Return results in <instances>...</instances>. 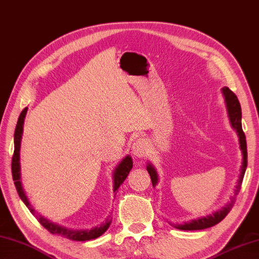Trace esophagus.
<instances>
[{
  "instance_id": "esophagus-1",
  "label": "esophagus",
  "mask_w": 259,
  "mask_h": 259,
  "mask_svg": "<svg viewBox=\"0 0 259 259\" xmlns=\"http://www.w3.org/2000/svg\"><path fill=\"white\" fill-rule=\"evenodd\" d=\"M133 151L134 155L138 158H144L147 155H148L149 151V145L147 143L145 138H138L135 140L133 144Z\"/></svg>"
}]
</instances>
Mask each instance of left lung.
<instances>
[{
    "label": "left lung",
    "instance_id": "left-lung-1",
    "mask_svg": "<svg viewBox=\"0 0 259 259\" xmlns=\"http://www.w3.org/2000/svg\"><path fill=\"white\" fill-rule=\"evenodd\" d=\"M222 93H224L225 100H226V104L228 108V114H229L231 125L237 130L238 137H239L240 149L242 151V158H244L242 159L241 174L239 177V182H238V185L236 186L235 195H237L238 192L240 191L242 179H244L246 167H247L246 136L244 134V131H242V126H241V106H240L239 101H238V98L229 88L222 89ZM147 170H148V173L150 175L153 186H156L157 181H158V175H157V173H156V169L150 164H148V166H147ZM234 201H235V197L232 199L231 202H229V203H228L226 206H224V209H221L218 212H214L212 215H206L203 218H200V219L192 220L190 222H185L184 225H176L175 227L177 228V229H181V230H202V229H206V228L213 227L217 224H219L220 221L224 220L226 215L229 213L230 209L232 207V205H234Z\"/></svg>",
    "mask_w": 259,
    "mask_h": 259
}]
</instances>
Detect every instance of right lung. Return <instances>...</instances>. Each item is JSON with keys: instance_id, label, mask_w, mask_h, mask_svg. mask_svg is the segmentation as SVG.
I'll return each instance as SVG.
<instances>
[{"instance_id": "add662e5", "label": "right lung", "mask_w": 259, "mask_h": 259, "mask_svg": "<svg viewBox=\"0 0 259 259\" xmlns=\"http://www.w3.org/2000/svg\"><path fill=\"white\" fill-rule=\"evenodd\" d=\"M28 108H24L22 110V112L20 113V116L18 119L17 126H15V131H14V153L12 156V177L14 181V185L17 187L18 194L21 197V200L24 202V204L29 206V209L31 212H33V209L30 207V204L28 202L27 196H25L24 192L22 190L21 186V182H20V144H21V138H22V131H23V122H24V116L25 113H27ZM133 168V159H131L130 156H126L125 158L116 167L114 173H113V191L115 192L119 189L120 185L123 183L124 180L128 176L129 171ZM40 224H41L46 229H48L52 234H58L65 236L66 238H69L72 240H77V241H85V240H91V239H95V238L100 237L101 235H103L104 232L108 230V228L111 224V221H106L105 224L101 225L100 227L93 228L91 230H69L66 229L64 227H60L56 224H53L49 220L45 219V218L40 217L39 218Z\"/></svg>"}]
</instances>
